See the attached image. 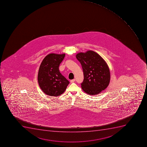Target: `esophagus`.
Here are the masks:
<instances>
[{
    "instance_id": "1",
    "label": "esophagus",
    "mask_w": 147,
    "mask_h": 147,
    "mask_svg": "<svg viewBox=\"0 0 147 147\" xmlns=\"http://www.w3.org/2000/svg\"><path fill=\"white\" fill-rule=\"evenodd\" d=\"M75 81H76V79H74L71 80H70V82L71 83H74V82H75Z\"/></svg>"
}]
</instances>
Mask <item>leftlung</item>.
I'll use <instances>...</instances> for the list:
<instances>
[{
	"label": "left lung",
	"instance_id": "left-lung-1",
	"mask_svg": "<svg viewBox=\"0 0 147 147\" xmlns=\"http://www.w3.org/2000/svg\"><path fill=\"white\" fill-rule=\"evenodd\" d=\"M83 70L84 80L82 88L90 95L98 94L108 87L110 72L106 63L97 53L89 51L76 56Z\"/></svg>",
	"mask_w": 147,
	"mask_h": 147
}]
</instances>
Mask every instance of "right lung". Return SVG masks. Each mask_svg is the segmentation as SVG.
I'll use <instances>...</instances> for the list:
<instances>
[{
  "mask_svg": "<svg viewBox=\"0 0 147 147\" xmlns=\"http://www.w3.org/2000/svg\"><path fill=\"white\" fill-rule=\"evenodd\" d=\"M65 57V54H50L44 58L40 65L38 74L39 85L48 96H59L69 84V81L59 70V65Z\"/></svg>",
  "mask_w": 147,
  "mask_h": 147,
  "instance_id": "1",
  "label": "right lung"
}]
</instances>
